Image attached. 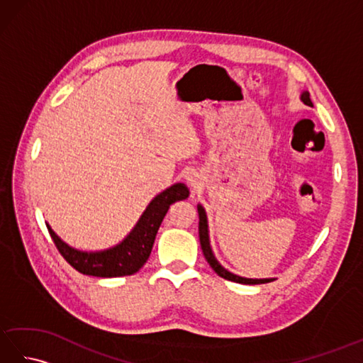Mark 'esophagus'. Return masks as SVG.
<instances>
[{
	"mask_svg": "<svg viewBox=\"0 0 363 363\" xmlns=\"http://www.w3.org/2000/svg\"><path fill=\"white\" fill-rule=\"evenodd\" d=\"M186 182L189 184L190 187H198L201 184V177L196 172H187L186 173Z\"/></svg>",
	"mask_w": 363,
	"mask_h": 363,
	"instance_id": "34e87169",
	"label": "esophagus"
}]
</instances>
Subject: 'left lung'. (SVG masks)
I'll use <instances>...</instances> for the list:
<instances>
[{
	"mask_svg": "<svg viewBox=\"0 0 363 363\" xmlns=\"http://www.w3.org/2000/svg\"><path fill=\"white\" fill-rule=\"evenodd\" d=\"M301 101H303L306 106H313L311 101L309 91H306V90L301 94ZM198 215H199V243H201V250H203L207 264L212 267L215 273L221 277H225V279H228V281L238 282V284L254 285V284H267V282L274 281L273 277H268V279H251V277H242V276L228 272V269L217 260V257L213 256V251L211 248V240H209V225H207V215H206V211L201 204H198Z\"/></svg>",
	"mask_w": 363,
	"mask_h": 363,
	"instance_id": "1",
	"label": "left lung"
}]
</instances>
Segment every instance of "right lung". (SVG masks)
Masks as SVG:
<instances>
[{
	"mask_svg": "<svg viewBox=\"0 0 363 363\" xmlns=\"http://www.w3.org/2000/svg\"><path fill=\"white\" fill-rule=\"evenodd\" d=\"M190 191L186 184L177 182L160 191L146 206L133 230L112 248L101 251H81L65 243L46 223L48 233L59 252L74 269L82 274L96 277H120L137 273L148 260L160 223L167 215L169 206L181 199H187Z\"/></svg>",
	"mask_w": 363,
	"mask_h": 363,
	"instance_id": "1",
	"label": "right lung"
}]
</instances>
